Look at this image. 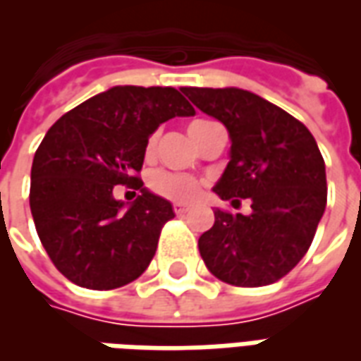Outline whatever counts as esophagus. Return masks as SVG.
I'll use <instances>...</instances> for the list:
<instances>
[{"mask_svg":"<svg viewBox=\"0 0 361 361\" xmlns=\"http://www.w3.org/2000/svg\"><path fill=\"white\" fill-rule=\"evenodd\" d=\"M173 212H176V214H185V212H189V207L188 204H181V203H176L173 204Z\"/></svg>","mask_w":361,"mask_h":361,"instance_id":"esophagus-1","label":"esophagus"}]
</instances>
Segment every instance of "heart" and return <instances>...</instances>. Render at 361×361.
<instances>
[{
	"instance_id": "b5f03b06",
	"label": "heart",
	"mask_w": 361,
	"mask_h": 361,
	"mask_svg": "<svg viewBox=\"0 0 361 361\" xmlns=\"http://www.w3.org/2000/svg\"><path fill=\"white\" fill-rule=\"evenodd\" d=\"M154 149V139H150L147 152H152ZM149 188L152 193L164 197L168 201L176 203H189L193 201L199 191H201V181L188 176V173H176L168 170H157L149 176Z\"/></svg>"
}]
</instances>
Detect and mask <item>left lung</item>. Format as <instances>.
<instances>
[{"label":"left lung","mask_w":361,"mask_h":361,"mask_svg":"<svg viewBox=\"0 0 361 361\" xmlns=\"http://www.w3.org/2000/svg\"><path fill=\"white\" fill-rule=\"evenodd\" d=\"M197 108L224 123L230 162L212 191L251 199L250 214L216 209L199 238L207 269L234 286H267L310 250L326 207L325 160L310 129L250 90L183 87ZM232 201V203H234Z\"/></svg>","instance_id":"left-lung-1"}]
</instances>
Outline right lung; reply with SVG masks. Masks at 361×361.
I'll return each instance as SVG.
<instances>
[{"mask_svg":"<svg viewBox=\"0 0 361 361\" xmlns=\"http://www.w3.org/2000/svg\"><path fill=\"white\" fill-rule=\"evenodd\" d=\"M195 108L172 87H111L48 129L30 170V212L44 250L77 286L114 290L139 279L154 257L172 203L142 188L149 137ZM133 183V204L113 197Z\"/></svg>","mask_w":361,"mask_h":361,"instance_id":"add662e5","label":"right lung"}]
</instances>
